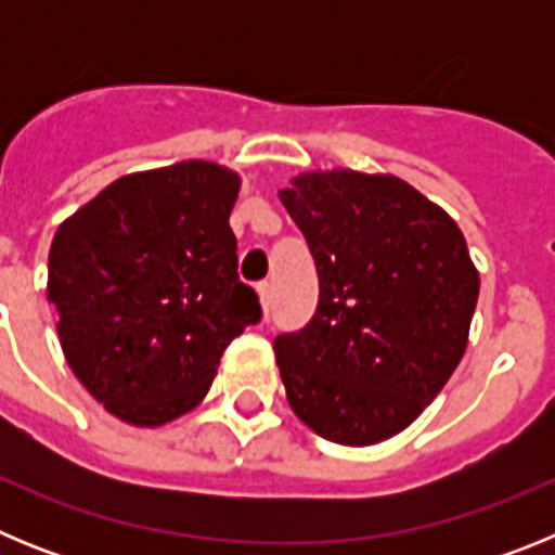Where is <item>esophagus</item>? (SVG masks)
I'll list each match as a JSON object with an SVG mask.
<instances>
[{"label": "esophagus", "instance_id": "obj_1", "mask_svg": "<svg viewBox=\"0 0 555 555\" xmlns=\"http://www.w3.org/2000/svg\"><path fill=\"white\" fill-rule=\"evenodd\" d=\"M255 292H258V300H261V308H263V313H269V300H272V283H258V286H255Z\"/></svg>", "mask_w": 555, "mask_h": 555}]
</instances>
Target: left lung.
<instances>
[{"label":"left lung","mask_w":555,"mask_h":555,"mask_svg":"<svg viewBox=\"0 0 555 555\" xmlns=\"http://www.w3.org/2000/svg\"><path fill=\"white\" fill-rule=\"evenodd\" d=\"M320 274L302 331L274 338L288 405L366 448L409 428L467 350L478 269L459 224L395 175H297L281 191Z\"/></svg>","instance_id":"8db88e82"}]
</instances>
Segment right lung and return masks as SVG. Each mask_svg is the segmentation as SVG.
Returning a JSON list of instances; mask_svg holds the SVG:
<instances>
[{
    "label": "right lung",
    "instance_id": "add662e5",
    "mask_svg": "<svg viewBox=\"0 0 555 555\" xmlns=\"http://www.w3.org/2000/svg\"><path fill=\"white\" fill-rule=\"evenodd\" d=\"M238 175L183 160L125 175L57 228L47 297L82 386L139 428L203 403L219 358L261 320L238 281Z\"/></svg>",
    "mask_w": 555,
    "mask_h": 555
}]
</instances>
